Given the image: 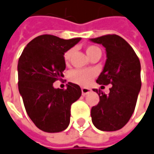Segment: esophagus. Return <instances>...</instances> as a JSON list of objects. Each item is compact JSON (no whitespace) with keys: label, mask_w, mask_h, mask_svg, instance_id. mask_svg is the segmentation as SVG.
Wrapping results in <instances>:
<instances>
[{"label":"esophagus","mask_w":154,"mask_h":154,"mask_svg":"<svg viewBox=\"0 0 154 154\" xmlns=\"http://www.w3.org/2000/svg\"><path fill=\"white\" fill-rule=\"evenodd\" d=\"M90 91H91V90H90L89 88H85V87H82V88H81V91H82V95H83V96L89 93Z\"/></svg>","instance_id":"1"}]
</instances>
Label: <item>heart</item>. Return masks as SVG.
Returning a JSON list of instances; mask_svg holds the SVG:
<instances>
[{
	"instance_id": "obj_1",
	"label": "heart",
	"mask_w": 154,
	"mask_h": 154,
	"mask_svg": "<svg viewBox=\"0 0 154 154\" xmlns=\"http://www.w3.org/2000/svg\"><path fill=\"white\" fill-rule=\"evenodd\" d=\"M100 51L98 47L95 46H89L86 47L85 51L88 57L91 56L96 51ZM70 54H71V51H66L63 55V58L64 61L67 63L69 62L70 57ZM97 75V72L92 69H75L71 71L69 75V80L73 83L78 84L79 85H83V86H87L89 85L93 79Z\"/></svg>"
}]
</instances>
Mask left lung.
<instances>
[{"label":"left lung","instance_id":"left-lung-1","mask_svg":"<svg viewBox=\"0 0 154 154\" xmlns=\"http://www.w3.org/2000/svg\"><path fill=\"white\" fill-rule=\"evenodd\" d=\"M106 49L107 60L97 79L99 85H113L108 95L99 91V101L91 111L93 125L103 131L124 127L132 115L142 86L141 63L133 48L122 37L107 35L90 39ZM94 91L98 92L97 89Z\"/></svg>","mask_w":154,"mask_h":154}]
</instances>
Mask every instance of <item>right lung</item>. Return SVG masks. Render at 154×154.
Segmentation results:
<instances>
[{
  "instance_id": "add662e5",
  "label": "right lung",
  "mask_w": 154,
  "mask_h": 154,
  "mask_svg": "<svg viewBox=\"0 0 154 154\" xmlns=\"http://www.w3.org/2000/svg\"><path fill=\"white\" fill-rule=\"evenodd\" d=\"M80 40L40 35L25 46L19 57L18 91L29 117L43 131L60 132L69 125L70 108L80 97L81 89L71 82L66 90L56 89L53 83L63 77L64 53Z\"/></svg>"
}]
</instances>
